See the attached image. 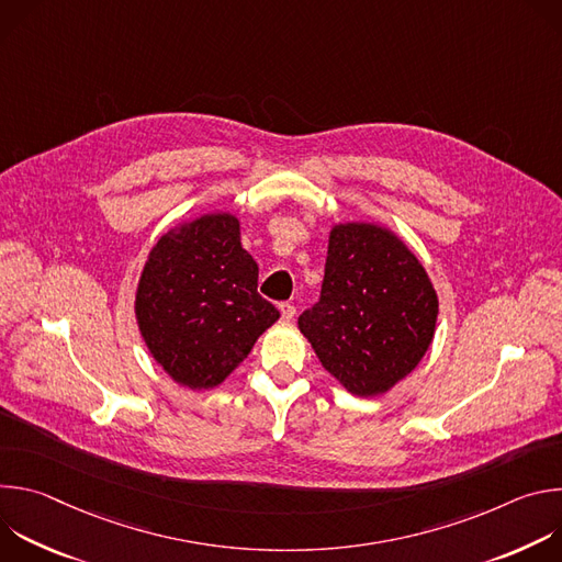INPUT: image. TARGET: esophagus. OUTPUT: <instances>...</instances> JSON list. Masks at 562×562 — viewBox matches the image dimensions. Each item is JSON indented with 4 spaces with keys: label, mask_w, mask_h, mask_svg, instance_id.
Returning <instances> with one entry per match:
<instances>
[{
    "label": "esophagus",
    "mask_w": 562,
    "mask_h": 562,
    "mask_svg": "<svg viewBox=\"0 0 562 562\" xmlns=\"http://www.w3.org/2000/svg\"><path fill=\"white\" fill-rule=\"evenodd\" d=\"M280 315H282V319H286V323H291V319L295 317V306L291 302H282L280 304Z\"/></svg>",
    "instance_id": "esophagus-1"
}]
</instances>
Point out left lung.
Segmentation results:
<instances>
[{
    "label": "left lung",
    "instance_id": "8db88e82",
    "mask_svg": "<svg viewBox=\"0 0 562 562\" xmlns=\"http://www.w3.org/2000/svg\"><path fill=\"white\" fill-rule=\"evenodd\" d=\"M436 289L393 231L336 224L319 300L297 317L317 360L353 395L373 397L407 378L427 353Z\"/></svg>",
    "mask_w": 562,
    "mask_h": 562
}]
</instances>
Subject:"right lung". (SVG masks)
<instances>
[{
    "instance_id": "right-lung-1",
    "label": "right lung",
    "mask_w": 562,
    "mask_h": 562,
    "mask_svg": "<svg viewBox=\"0 0 562 562\" xmlns=\"http://www.w3.org/2000/svg\"><path fill=\"white\" fill-rule=\"evenodd\" d=\"M135 317L155 362L202 391L235 371L280 311L258 293L239 220L206 213L157 239L137 282Z\"/></svg>"
}]
</instances>
